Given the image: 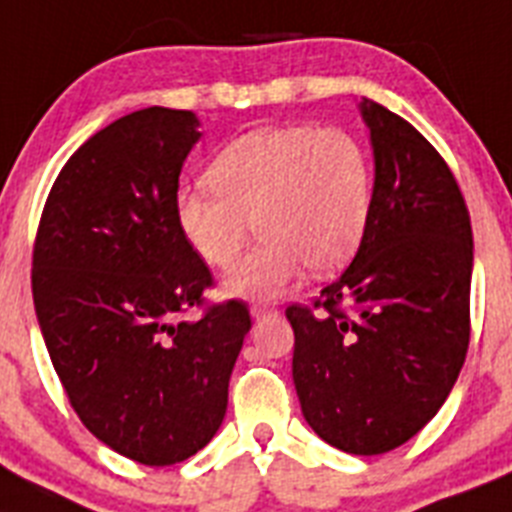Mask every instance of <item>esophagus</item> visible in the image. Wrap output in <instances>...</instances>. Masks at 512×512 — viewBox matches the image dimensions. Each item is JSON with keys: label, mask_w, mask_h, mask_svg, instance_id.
Masks as SVG:
<instances>
[{"label": "esophagus", "mask_w": 512, "mask_h": 512, "mask_svg": "<svg viewBox=\"0 0 512 512\" xmlns=\"http://www.w3.org/2000/svg\"><path fill=\"white\" fill-rule=\"evenodd\" d=\"M251 315H253V320H266V318H274V315H277V310H274L271 305H264V302H253Z\"/></svg>", "instance_id": "1"}]
</instances>
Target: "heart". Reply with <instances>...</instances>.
Masks as SVG:
<instances>
[{"label": "heart", "mask_w": 512, "mask_h": 512, "mask_svg": "<svg viewBox=\"0 0 512 512\" xmlns=\"http://www.w3.org/2000/svg\"><path fill=\"white\" fill-rule=\"evenodd\" d=\"M207 182L212 189L176 200L179 228L202 261L228 269L251 228L264 235L225 279L228 295L269 300L305 266L336 271L354 256L372 215V161L341 128L253 130L217 153Z\"/></svg>", "instance_id": "b5f03b06"}]
</instances>
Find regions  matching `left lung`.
Masks as SVG:
<instances>
[{"instance_id":"obj_1","label":"left lung","mask_w":512,"mask_h":512,"mask_svg":"<svg viewBox=\"0 0 512 512\" xmlns=\"http://www.w3.org/2000/svg\"><path fill=\"white\" fill-rule=\"evenodd\" d=\"M374 200L354 261L315 305L287 307L302 415L330 446L387 454L438 413L469 346L474 243L441 153L400 115L361 102ZM320 309V313H315Z\"/></svg>"}]
</instances>
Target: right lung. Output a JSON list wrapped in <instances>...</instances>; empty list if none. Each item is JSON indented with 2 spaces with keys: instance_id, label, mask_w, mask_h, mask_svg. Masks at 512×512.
<instances>
[{
  "instance_id": "add662e5",
  "label": "right lung",
  "mask_w": 512,
  "mask_h": 512,
  "mask_svg": "<svg viewBox=\"0 0 512 512\" xmlns=\"http://www.w3.org/2000/svg\"><path fill=\"white\" fill-rule=\"evenodd\" d=\"M189 110L120 117L66 161L40 215L33 300L71 408L112 451L169 467L205 449L251 330L246 302L202 305L212 274L176 220Z\"/></svg>"
}]
</instances>
